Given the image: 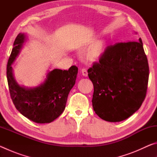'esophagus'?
Returning a JSON list of instances; mask_svg holds the SVG:
<instances>
[{
    "instance_id": "obj_1",
    "label": "esophagus",
    "mask_w": 157,
    "mask_h": 157,
    "mask_svg": "<svg viewBox=\"0 0 157 157\" xmlns=\"http://www.w3.org/2000/svg\"><path fill=\"white\" fill-rule=\"evenodd\" d=\"M82 73L84 76L86 77L88 75V72H87V69L86 68H83L82 69Z\"/></svg>"
}]
</instances>
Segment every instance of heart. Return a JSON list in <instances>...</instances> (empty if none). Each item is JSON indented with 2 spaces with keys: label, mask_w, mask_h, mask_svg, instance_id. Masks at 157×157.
<instances>
[{
  "label": "heart",
  "mask_w": 157,
  "mask_h": 157,
  "mask_svg": "<svg viewBox=\"0 0 157 157\" xmlns=\"http://www.w3.org/2000/svg\"><path fill=\"white\" fill-rule=\"evenodd\" d=\"M105 43V41H98L96 44H94V46L92 47L91 51L89 52V56L91 59H97L99 57L104 50Z\"/></svg>",
  "instance_id": "heart-1"
}]
</instances>
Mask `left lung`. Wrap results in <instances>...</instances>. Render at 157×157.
Here are the masks:
<instances>
[{
  "instance_id": "1",
  "label": "left lung",
  "mask_w": 157,
  "mask_h": 157,
  "mask_svg": "<svg viewBox=\"0 0 157 157\" xmlns=\"http://www.w3.org/2000/svg\"><path fill=\"white\" fill-rule=\"evenodd\" d=\"M88 75L94 87L95 113L108 122L128 118L147 94L149 65L141 39L107 46L99 62L88 69Z\"/></svg>"
}]
</instances>
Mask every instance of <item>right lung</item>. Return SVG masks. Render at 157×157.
<instances>
[{
	"label": "right lung",
	"instance_id": "1",
	"mask_svg": "<svg viewBox=\"0 0 157 157\" xmlns=\"http://www.w3.org/2000/svg\"><path fill=\"white\" fill-rule=\"evenodd\" d=\"M25 40L18 34L7 65V78L10 96L15 107L29 120L36 123H49L64 110L69 92L75 84L78 68L72 66L68 71L54 69L40 86L25 89L19 86L13 76L12 64Z\"/></svg>",
	"mask_w": 157,
	"mask_h": 157
}]
</instances>
